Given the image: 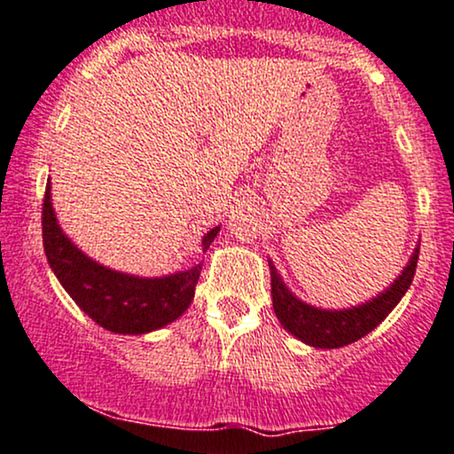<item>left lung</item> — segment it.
Segmentation results:
<instances>
[{
  "label": "left lung",
  "mask_w": 454,
  "mask_h": 454,
  "mask_svg": "<svg viewBox=\"0 0 454 454\" xmlns=\"http://www.w3.org/2000/svg\"><path fill=\"white\" fill-rule=\"evenodd\" d=\"M418 255L419 249H415L409 264L402 270V275H398V279L385 293L369 299L361 306L345 308V310H324V308H315L297 299L288 291L286 284L282 282L278 269L269 262L273 310L278 315L279 324L291 332L293 336H297L299 340H303V343L321 349L343 348V345L354 343V340L369 334L398 306V301L404 297L411 282H413Z\"/></svg>",
  "instance_id": "obj_1"
}]
</instances>
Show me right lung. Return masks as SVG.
<instances>
[{"label": "right lung", "mask_w": 454, "mask_h": 454, "mask_svg": "<svg viewBox=\"0 0 454 454\" xmlns=\"http://www.w3.org/2000/svg\"><path fill=\"white\" fill-rule=\"evenodd\" d=\"M43 247L50 266L69 297L98 325L115 334H146L179 319L194 299L200 266L166 278H135L111 270L87 258L63 233L52 207L50 181L43 199ZM221 227L205 233L203 251L209 249Z\"/></svg>", "instance_id": "obj_1"}]
</instances>
